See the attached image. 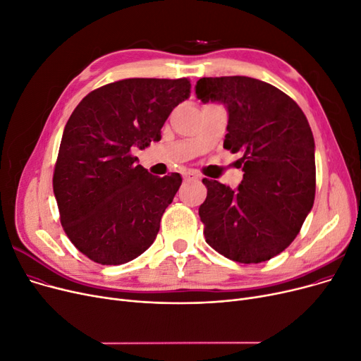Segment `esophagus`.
Returning a JSON list of instances; mask_svg holds the SVG:
<instances>
[{
	"label": "esophagus",
	"mask_w": 361,
	"mask_h": 361,
	"mask_svg": "<svg viewBox=\"0 0 361 361\" xmlns=\"http://www.w3.org/2000/svg\"><path fill=\"white\" fill-rule=\"evenodd\" d=\"M198 179H200V175L195 173L194 170L186 171V173L183 175V180H185V182H195V180H198Z\"/></svg>",
	"instance_id": "obj_1"
}]
</instances>
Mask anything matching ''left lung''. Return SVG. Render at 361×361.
<instances>
[{"label":"left lung","instance_id":"left-lung-1","mask_svg":"<svg viewBox=\"0 0 361 361\" xmlns=\"http://www.w3.org/2000/svg\"><path fill=\"white\" fill-rule=\"evenodd\" d=\"M197 97L229 111L223 148L241 152L238 190L204 178L200 205L207 244L226 259L251 264L294 241L316 194L314 138L297 102L273 85L247 76L202 78Z\"/></svg>","mask_w":361,"mask_h":361}]
</instances>
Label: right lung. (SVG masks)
I'll list each match as a JSON object with an SVG mask.
<instances>
[{
    "label": "right lung",
    "mask_w": 361,
    "mask_h": 361,
    "mask_svg": "<svg viewBox=\"0 0 361 361\" xmlns=\"http://www.w3.org/2000/svg\"><path fill=\"white\" fill-rule=\"evenodd\" d=\"M190 94L188 78H130L94 90L68 117L53 188L66 235L90 260L123 264L154 243L182 178L149 175L132 148L160 141Z\"/></svg>",
    "instance_id": "add662e5"
}]
</instances>
